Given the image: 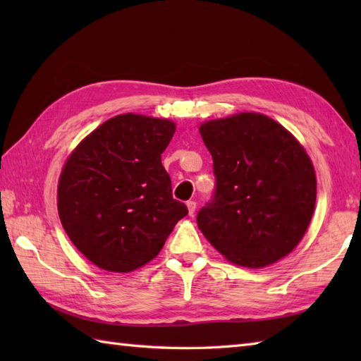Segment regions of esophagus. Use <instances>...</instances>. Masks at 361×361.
<instances>
[{
	"mask_svg": "<svg viewBox=\"0 0 361 361\" xmlns=\"http://www.w3.org/2000/svg\"><path fill=\"white\" fill-rule=\"evenodd\" d=\"M186 206H188L189 216H194V212H195V208H197V203H195L194 200H189V202L186 203Z\"/></svg>",
	"mask_w": 361,
	"mask_h": 361,
	"instance_id": "1",
	"label": "esophagus"
}]
</instances>
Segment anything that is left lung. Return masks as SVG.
Returning <instances> with one entry per match:
<instances>
[{"label":"left lung","mask_w":361,"mask_h":361,"mask_svg":"<svg viewBox=\"0 0 361 361\" xmlns=\"http://www.w3.org/2000/svg\"><path fill=\"white\" fill-rule=\"evenodd\" d=\"M216 189L197 214L206 239L231 262L260 268L287 256L313 216L317 178L293 135L259 113L208 121Z\"/></svg>","instance_id":"1"}]
</instances>
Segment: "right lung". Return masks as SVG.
Listing matches in <instances>:
<instances>
[{"label":"right lung","instance_id":"1","mask_svg":"<svg viewBox=\"0 0 361 361\" xmlns=\"http://www.w3.org/2000/svg\"><path fill=\"white\" fill-rule=\"evenodd\" d=\"M173 133L167 119L119 114L68 158L57 192L60 221L75 248L102 270L145 265L188 216L161 164Z\"/></svg>","mask_w":361,"mask_h":361}]
</instances>
